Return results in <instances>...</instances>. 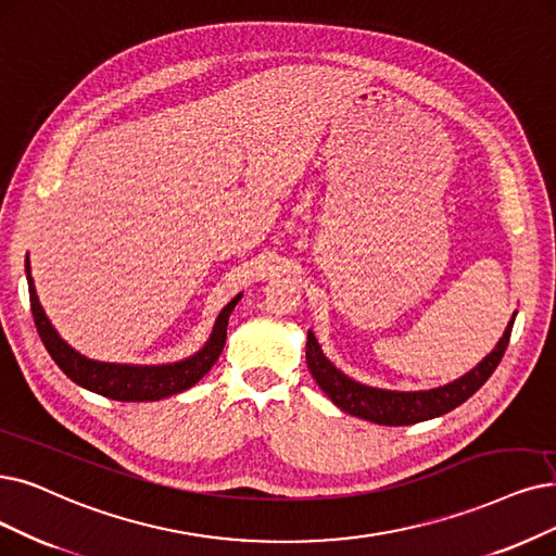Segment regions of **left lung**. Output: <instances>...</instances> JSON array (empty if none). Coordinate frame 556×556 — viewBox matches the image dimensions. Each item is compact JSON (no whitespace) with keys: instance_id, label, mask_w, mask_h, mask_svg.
I'll list each match as a JSON object with an SVG mask.
<instances>
[{"instance_id":"left-lung-1","label":"left lung","mask_w":556,"mask_h":556,"mask_svg":"<svg viewBox=\"0 0 556 556\" xmlns=\"http://www.w3.org/2000/svg\"><path fill=\"white\" fill-rule=\"evenodd\" d=\"M514 319H516V313H514ZM514 319L508 321L497 346L488 353L475 369L463 374L460 379L433 390L396 392V390H381V388H371V386L353 381L326 358L317 338L313 336V330H307L305 361L317 386L328 394L330 402L338 408H342L344 413L374 421V425L406 427V425H417V421L445 415L456 406H460L463 402H468V399L488 379H491V374L497 369L502 355L508 346L510 330H514Z\"/></svg>"}]
</instances>
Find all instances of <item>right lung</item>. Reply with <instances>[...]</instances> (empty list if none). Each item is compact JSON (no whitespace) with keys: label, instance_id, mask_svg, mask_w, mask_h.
I'll use <instances>...</instances> for the list:
<instances>
[{"label":"right lung","instance_id":"1","mask_svg":"<svg viewBox=\"0 0 556 556\" xmlns=\"http://www.w3.org/2000/svg\"><path fill=\"white\" fill-rule=\"evenodd\" d=\"M25 269H27V282H29V303H31L34 324L42 344H46L48 353L52 355V361L77 386L91 390L96 394L116 399V402H160V399L185 392L201 381L203 376L212 369V365L218 361L220 351L226 346L228 319L241 299V294H237L224 309H220V315L216 317L214 330L210 340L205 342V346L180 363H170V365L100 363V361L86 358V355H81L68 342H63L59 338V332L50 324L46 309H42L36 296L29 257L25 262Z\"/></svg>","mask_w":556,"mask_h":556}]
</instances>
